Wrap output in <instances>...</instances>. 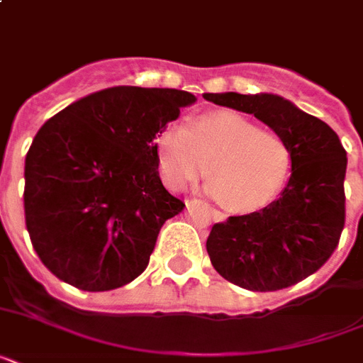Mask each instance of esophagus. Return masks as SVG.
Segmentation results:
<instances>
[{"label":"esophagus","mask_w":363,"mask_h":363,"mask_svg":"<svg viewBox=\"0 0 363 363\" xmlns=\"http://www.w3.org/2000/svg\"><path fill=\"white\" fill-rule=\"evenodd\" d=\"M211 216H213V220H215V222L226 220V215H224V213H220V211H216V209H211Z\"/></svg>","instance_id":"1"}]
</instances>
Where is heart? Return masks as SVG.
<instances>
[{
	"label": "heart",
	"mask_w": 363,
	"mask_h": 363,
	"mask_svg": "<svg viewBox=\"0 0 363 363\" xmlns=\"http://www.w3.org/2000/svg\"><path fill=\"white\" fill-rule=\"evenodd\" d=\"M154 152L160 175L173 190L196 181L207 165L205 192L232 213L264 209L292 169L288 143L235 111L205 113L190 125H165L154 139Z\"/></svg>",
	"instance_id": "b5f03b06"
}]
</instances>
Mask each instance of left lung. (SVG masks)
<instances>
[{"instance_id": "obj_1", "label": "left lung", "mask_w": 363, "mask_h": 363, "mask_svg": "<svg viewBox=\"0 0 363 363\" xmlns=\"http://www.w3.org/2000/svg\"><path fill=\"white\" fill-rule=\"evenodd\" d=\"M207 101L254 115L292 150V173L279 199L215 224L211 264L252 292L298 284L326 264L345 226L347 152L337 133L277 94H203Z\"/></svg>"}]
</instances>
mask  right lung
<instances>
[{"instance_id":"1","label":"right lung","mask_w":363,"mask_h":363,"mask_svg":"<svg viewBox=\"0 0 363 363\" xmlns=\"http://www.w3.org/2000/svg\"><path fill=\"white\" fill-rule=\"evenodd\" d=\"M192 104L175 88L113 86L37 131L24 165L26 228L60 281L105 292L147 269L160 228L184 209L160 181L154 139Z\"/></svg>"}]
</instances>
